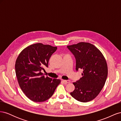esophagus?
Listing matches in <instances>:
<instances>
[{
    "label": "esophagus",
    "instance_id": "esophagus-1",
    "mask_svg": "<svg viewBox=\"0 0 121 121\" xmlns=\"http://www.w3.org/2000/svg\"><path fill=\"white\" fill-rule=\"evenodd\" d=\"M63 81L64 83H69L71 82V81H70V80H63Z\"/></svg>",
    "mask_w": 121,
    "mask_h": 121
}]
</instances>
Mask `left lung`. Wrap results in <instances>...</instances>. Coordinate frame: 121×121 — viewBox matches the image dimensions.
I'll use <instances>...</instances> for the list:
<instances>
[{
  "label": "left lung",
  "mask_w": 121,
  "mask_h": 121,
  "mask_svg": "<svg viewBox=\"0 0 121 121\" xmlns=\"http://www.w3.org/2000/svg\"><path fill=\"white\" fill-rule=\"evenodd\" d=\"M76 58V69L83 70V77L73 83L71 96L80 102L93 100L100 93L108 77L107 63L100 51L93 44L80 42L67 46Z\"/></svg>",
  "instance_id": "left-lung-1"
}]
</instances>
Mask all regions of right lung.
<instances>
[{"label": "right lung", "instance_id": "1", "mask_svg": "<svg viewBox=\"0 0 121 121\" xmlns=\"http://www.w3.org/2000/svg\"><path fill=\"white\" fill-rule=\"evenodd\" d=\"M57 47L38 43L24 49L16 61V74L19 86L28 98L43 102L52 96L61 81L44 77L41 72L48 67L52 55Z\"/></svg>", "mask_w": 121, "mask_h": 121}]
</instances>
